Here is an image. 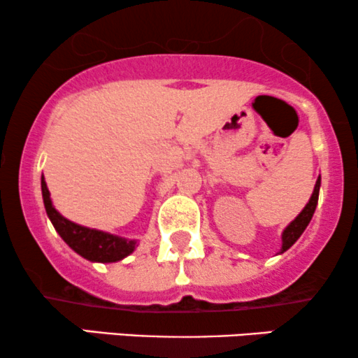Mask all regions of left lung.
Masks as SVG:
<instances>
[{"label": "left lung", "mask_w": 358, "mask_h": 358, "mask_svg": "<svg viewBox=\"0 0 358 358\" xmlns=\"http://www.w3.org/2000/svg\"><path fill=\"white\" fill-rule=\"evenodd\" d=\"M320 183H322V178L318 176V180H316V185H315V190L311 193V199L308 200L306 207L303 208L301 212H299V215L291 222L289 225L285 229V232H282V248H281V252H285L291 248V245L294 244L299 239V236H301L303 232H305V229L308 227V224H310L311 217H313L315 213V208L316 205H318V193H320Z\"/></svg>", "instance_id": "8db88e82"}]
</instances>
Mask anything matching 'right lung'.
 <instances>
[{
  "label": "right lung",
  "mask_w": 358,
  "mask_h": 358,
  "mask_svg": "<svg viewBox=\"0 0 358 358\" xmlns=\"http://www.w3.org/2000/svg\"><path fill=\"white\" fill-rule=\"evenodd\" d=\"M42 196L47 210L48 219L52 220L55 231L69 244V248L80 254L82 257L92 262H116L129 256L136 249V241L122 239L113 234L96 231V229L84 227V225L73 224L64 215H60L52 205L50 192L42 176Z\"/></svg>",
  "instance_id": "1"
}]
</instances>
